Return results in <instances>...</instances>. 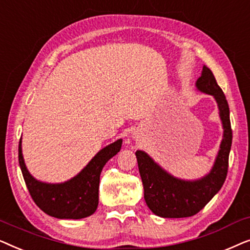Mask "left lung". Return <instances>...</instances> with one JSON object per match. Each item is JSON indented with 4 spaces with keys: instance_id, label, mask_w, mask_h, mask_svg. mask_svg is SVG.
Here are the masks:
<instances>
[{
    "instance_id": "left-lung-1",
    "label": "left lung",
    "mask_w": 250,
    "mask_h": 250,
    "mask_svg": "<svg viewBox=\"0 0 250 250\" xmlns=\"http://www.w3.org/2000/svg\"><path fill=\"white\" fill-rule=\"evenodd\" d=\"M196 87L203 93L213 95L216 101L223 127V139L210 172L201 179L193 181L173 176L142 150L135 152L145 189L146 204L157 216L167 218L193 216L221 190L227 179L229 153L232 145L228 101L211 70L206 66L203 67L201 76L196 82Z\"/></svg>"
}]
</instances>
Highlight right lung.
<instances>
[{
  "instance_id": "obj_1",
  "label": "right lung",
  "mask_w": 250,
  "mask_h": 250,
  "mask_svg": "<svg viewBox=\"0 0 250 250\" xmlns=\"http://www.w3.org/2000/svg\"><path fill=\"white\" fill-rule=\"evenodd\" d=\"M123 140L101 149L90 163L70 180L62 183H46L36 180L27 169L19 141V165L27 189L35 204L44 213L56 218L80 220L90 216L99 204V182L102 168L110 158L117 155Z\"/></svg>"
}]
</instances>
